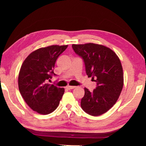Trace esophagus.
I'll use <instances>...</instances> for the list:
<instances>
[{
    "label": "esophagus",
    "mask_w": 146,
    "mask_h": 146,
    "mask_svg": "<svg viewBox=\"0 0 146 146\" xmlns=\"http://www.w3.org/2000/svg\"><path fill=\"white\" fill-rule=\"evenodd\" d=\"M76 86H68L67 87H66V88L68 89V90H73V89L75 88Z\"/></svg>",
    "instance_id": "1"
}]
</instances>
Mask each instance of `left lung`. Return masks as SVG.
Returning <instances> with one entry per match:
<instances>
[{
    "instance_id": "8db88e82",
    "label": "left lung",
    "mask_w": 146,
    "mask_h": 146,
    "mask_svg": "<svg viewBox=\"0 0 146 146\" xmlns=\"http://www.w3.org/2000/svg\"><path fill=\"white\" fill-rule=\"evenodd\" d=\"M72 48L84 60L88 77L97 82L93 92L84 88L81 108L90 115H102L115 105L122 90L123 74L120 59L110 48L100 44H73Z\"/></svg>"
}]
</instances>
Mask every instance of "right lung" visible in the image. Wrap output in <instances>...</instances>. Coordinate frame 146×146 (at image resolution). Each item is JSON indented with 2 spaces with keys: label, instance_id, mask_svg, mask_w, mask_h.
I'll return each mask as SVG.
<instances>
[{
  "label": "right lung",
  "instance_id": "1",
  "mask_svg": "<svg viewBox=\"0 0 146 146\" xmlns=\"http://www.w3.org/2000/svg\"><path fill=\"white\" fill-rule=\"evenodd\" d=\"M68 45H53L33 51L22 64L18 77L19 89L27 104L41 115L52 113L58 107L64 89L48 84L55 62Z\"/></svg>",
  "mask_w": 146,
  "mask_h": 146
}]
</instances>
